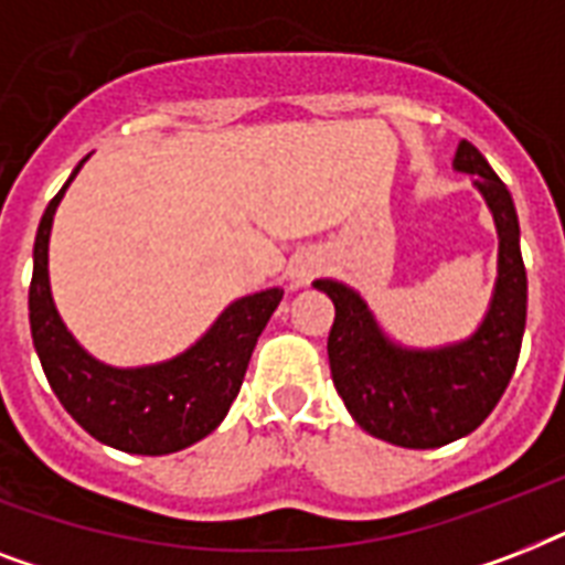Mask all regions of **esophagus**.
<instances>
[{
	"mask_svg": "<svg viewBox=\"0 0 565 565\" xmlns=\"http://www.w3.org/2000/svg\"><path fill=\"white\" fill-rule=\"evenodd\" d=\"M319 264L313 257H299L296 266H292V284H308L313 275H317Z\"/></svg>",
	"mask_w": 565,
	"mask_h": 565,
	"instance_id": "obj_1",
	"label": "esophagus"
}]
</instances>
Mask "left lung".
<instances>
[{
  "label": "left lung",
  "instance_id": "left-lung-1",
  "mask_svg": "<svg viewBox=\"0 0 565 565\" xmlns=\"http://www.w3.org/2000/svg\"><path fill=\"white\" fill-rule=\"evenodd\" d=\"M455 167L475 175L499 228V281L490 313L472 340L439 352H407L377 331L354 290L313 281L334 301L328 361L340 398L366 434L404 448H437L472 434L508 390L527 317V275L510 190L469 140Z\"/></svg>",
  "mask_w": 565,
  "mask_h": 565
}]
</instances>
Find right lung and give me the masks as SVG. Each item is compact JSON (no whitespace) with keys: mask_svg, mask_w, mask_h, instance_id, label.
Here are the masks:
<instances>
[{"mask_svg":"<svg viewBox=\"0 0 565 565\" xmlns=\"http://www.w3.org/2000/svg\"><path fill=\"white\" fill-rule=\"evenodd\" d=\"M78 170L82 163L75 167ZM70 181L40 220L29 287L31 340L49 386L66 413L105 446L149 457L181 451L225 419L243 386L257 337L284 290H264L234 301L193 349L158 366L114 370L93 361L64 328L49 292V231Z\"/></svg>","mask_w":565,"mask_h":565,"instance_id":"add662e5","label":"right lung"}]
</instances>
